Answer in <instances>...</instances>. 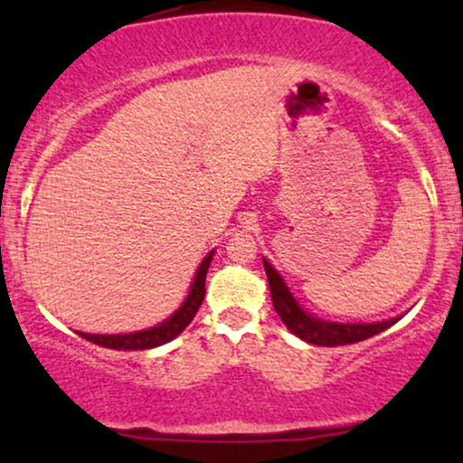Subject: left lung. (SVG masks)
Returning <instances> with one entry per match:
<instances>
[{"label":"left lung","instance_id":"obj_1","mask_svg":"<svg viewBox=\"0 0 463 463\" xmlns=\"http://www.w3.org/2000/svg\"><path fill=\"white\" fill-rule=\"evenodd\" d=\"M265 274H268L269 294H272V305L285 326L289 328L296 337L305 339V342L316 344V346H344V344L364 342V339L379 335L392 324L398 322V317L385 322H372V324H339V322H326L320 317H313L296 302L291 291L287 289L285 280L280 274L263 259Z\"/></svg>","mask_w":463,"mask_h":463}]
</instances>
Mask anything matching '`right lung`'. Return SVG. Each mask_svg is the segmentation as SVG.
I'll list each match as a JSON object with an SVG mask.
<instances>
[{
	"label": "right lung",
	"mask_w": 463,
	"mask_h": 463,
	"mask_svg": "<svg viewBox=\"0 0 463 463\" xmlns=\"http://www.w3.org/2000/svg\"><path fill=\"white\" fill-rule=\"evenodd\" d=\"M211 259H213V252H209L204 257V261L200 263L198 272H195L194 285H191L189 296L184 298L180 309L169 316L167 320L156 324V326L146 328V331L137 333H126V335H91V333H78L80 337H84L87 342L98 344V346L113 348V350H146V348H156L163 346V344L172 342L174 337H178L184 328L189 326V322L194 320L195 313H198L202 300H204V280L206 272H209Z\"/></svg>",
	"instance_id": "obj_1"
}]
</instances>
